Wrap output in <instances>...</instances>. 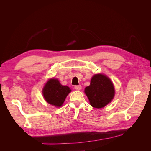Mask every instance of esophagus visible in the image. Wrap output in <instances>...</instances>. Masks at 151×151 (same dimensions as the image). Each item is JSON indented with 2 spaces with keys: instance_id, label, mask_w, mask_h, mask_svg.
I'll use <instances>...</instances> for the list:
<instances>
[{
  "instance_id": "obj_1",
  "label": "esophagus",
  "mask_w": 151,
  "mask_h": 151,
  "mask_svg": "<svg viewBox=\"0 0 151 151\" xmlns=\"http://www.w3.org/2000/svg\"><path fill=\"white\" fill-rule=\"evenodd\" d=\"M74 88L76 89V90H81V88H82V86L81 85H77V86H74Z\"/></svg>"
}]
</instances>
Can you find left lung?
Instances as JSON below:
<instances>
[{
    "label": "left lung",
    "instance_id": "left-lung-1",
    "mask_svg": "<svg viewBox=\"0 0 151 151\" xmlns=\"http://www.w3.org/2000/svg\"><path fill=\"white\" fill-rule=\"evenodd\" d=\"M85 93L91 106L101 108L111 102L115 95V89L108 77L99 74L92 77L90 85L85 88Z\"/></svg>",
    "mask_w": 151,
    "mask_h": 151
}]
</instances>
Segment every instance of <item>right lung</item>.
<instances>
[{
  "mask_svg": "<svg viewBox=\"0 0 151 151\" xmlns=\"http://www.w3.org/2000/svg\"><path fill=\"white\" fill-rule=\"evenodd\" d=\"M70 91V89L68 86H62L58 79H52L49 80L45 86L43 94L47 103L60 107Z\"/></svg>",
  "mask_w": 151,
  "mask_h": 151,
  "instance_id": "right-lung-1",
  "label": "right lung"
}]
</instances>
